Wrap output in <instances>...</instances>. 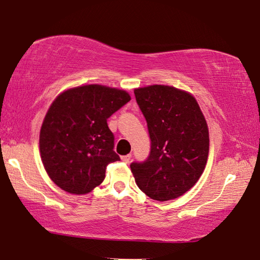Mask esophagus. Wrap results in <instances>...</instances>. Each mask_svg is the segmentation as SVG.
<instances>
[{
	"label": "esophagus",
	"mask_w": 260,
	"mask_h": 260,
	"mask_svg": "<svg viewBox=\"0 0 260 260\" xmlns=\"http://www.w3.org/2000/svg\"><path fill=\"white\" fill-rule=\"evenodd\" d=\"M121 159H122V161H124V163H129L130 159H131V154L121 156Z\"/></svg>",
	"instance_id": "obj_1"
}]
</instances>
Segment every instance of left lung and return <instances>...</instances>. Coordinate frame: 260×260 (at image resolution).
Masks as SVG:
<instances>
[{"mask_svg":"<svg viewBox=\"0 0 260 260\" xmlns=\"http://www.w3.org/2000/svg\"><path fill=\"white\" fill-rule=\"evenodd\" d=\"M148 126L150 153L130 164L139 189L158 202L175 199L199 180L207 163L208 126L194 97L178 88L135 89Z\"/></svg>","mask_w":260,"mask_h":260,"instance_id":"1","label":"left lung"}]
</instances>
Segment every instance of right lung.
I'll use <instances>...</instances> for the list:
<instances>
[{
	"label": "right lung",
	"instance_id": "obj_1",
	"mask_svg": "<svg viewBox=\"0 0 260 260\" xmlns=\"http://www.w3.org/2000/svg\"><path fill=\"white\" fill-rule=\"evenodd\" d=\"M130 100L125 90L102 85L71 88L56 97L43 121L39 150L57 187L84 194L103 182L106 166L120 160L107 119Z\"/></svg>",
	"mask_w": 260,
	"mask_h": 260
}]
</instances>
